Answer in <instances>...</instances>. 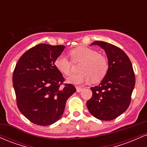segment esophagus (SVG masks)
<instances>
[{"label":"esophagus","mask_w":147,"mask_h":147,"mask_svg":"<svg viewBox=\"0 0 147 147\" xmlns=\"http://www.w3.org/2000/svg\"><path fill=\"white\" fill-rule=\"evenodd\" d=\"M76 89H77V92H81V91H82V90H83V88L81 87V86H77V87H76Z\"/></svg>","instance_id":"obj_1"}]
</instances>
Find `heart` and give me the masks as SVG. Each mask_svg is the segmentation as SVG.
I'll return each instance as SVG.
<instances>
[{
    "instance_id": "b5f03b06",
    "label": "heart",
    "mask_w": 147,
    "mask_h": 147,
    "mask_svg": "<svg viewBox=\"0 0 147 147\" xmlns=\"http://www.w3.org/2000/svg\"><path fill=\"white\" fill-rule=\"evenodd\" d=\"M74 63H82L79 68L80 73L68 77L67 81L74 84L90 82H98L105 77L109 69L106 58L98 54L96 50L87 47L81 46L70 52ZM55 67L64 75H70L72 72V63L66 57L59 55L55 61Z\"/></svg>"
}]
</instances>
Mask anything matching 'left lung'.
Masks as SVG:
<instances>
[{
  "mask_svg": "<svg viewBox=\"0 0 147 147\" xmlns=\"http://www.w3.org/2000/svg\"><path fill=\"white\" fill-rule=\"evenodd\" d=\"M105 50L109 69L98 86L90 88L92 96L86 103L92 116L104 121L119 117L127 110L131 100L136 78L132 63L122 49L104 41H96Z\"/></svg>",
  "mask_w": 147,
  "mask_h": 147,
  "instance_id": "1",
  "label": "left lung"
}]
</instances>
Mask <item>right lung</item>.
<instances>
[{
  "label": "right lung",
  "mask_w": 147,
  "mask_h": 147,
  "mask_svg": "<svg viewBox=\"0 0 147 147\" xmlns=\"http://www.w3.org/2000/svg\"><path fill=\"white\" fill-rule=\"evenodd\" d=\"M64 48L61 45L40 43L25 52L14 68L12 82L17 106L37 125L58 121L67 99L76 92L73 85L63 84L65 79L55 65Z\"/></svg>",
  "instance_id": "1"
}]
</instances>
